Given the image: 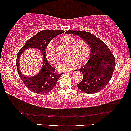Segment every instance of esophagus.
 Returning a JSON list of instances; mask_svg holds the SVG:
<instances>
[{
    "label": "esophagus",
    "instance_id": "34e87169",
    "mask_svg": "<svg viewBox=\"0 0 131 131\" xmlns=\"http://www.w3.org/2000/svg\"><path fill=\"white\" fill-rule=\"evenodd\" d=\"M77 69H75V70H71V71H68V72H67V73H69V74H72L73 73V72H75V71H77Z\"/></svg>",
    "mask_w": 131,
    "mask_h": 131
}]
</instances>
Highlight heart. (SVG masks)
<instances>
[{
	"instance_id": "obj_1",
	"label": "heart",
	"mask_w": 131,
	"mask_h": 131,
	"mask_svg": "<svg viewBox=\"0 0 131 131\" xmlns=\"http://www.w3.org/2000/svg\"><path fill=\"white\" fill-rule=\"evenodd\" d=\"M58 41L67 46V57L58 64V69L60 71H70L80 63L82 64L88 59L90 55V47L88 42L82 38L75 39L70 35L64 34L58 38ZM46 56L51 64H56L59 60V56L53 43H50L46 48Z\"/></svg>"
}]
</instances>
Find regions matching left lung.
I'll use <instances>...</instances> for the list:
<instances>
[{
    "mask_svg": "<svg viewBox=\"0 0 131 131\" xmlns=\"http://www.w3.org/2000/svg\"><path fill=\"white\" fill-rule=\"evenodd\" d=\"M66 33L81 36L91 48L89 60L80 69L83 79L77 85L78 88L88 94L102 91L113 76L115 67L114 55L102 40L91 33L82 31H67Z\"/></svg>",
    "mask_w": 131,
    "mask_h": 131,
    "instance_id": "8db88e82",
    "label": "left lung"
}]
</instances>
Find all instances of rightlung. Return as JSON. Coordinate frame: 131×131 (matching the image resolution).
<instances>
[{
  "label": "right lung",
  "instance_id": "1",
  "mask_svg": "<svg viewBox=\"0 0 131 131\" xmlns=\"http://www.w3.org/2000/svg\"><path fill=\"white\" fill-rule=\"evenodd\" d=\"M63 30H43L36 34L25 43L17 54L16 66L21 80L29 91L38 94H44L51 91L63 73L58 74L56 69L49 64L46 57V50L51 40L56 36L64 32ZM28 48H36L41 51L44 56V64L40 72L36 76L29 77L21 73L19 69V60L23 51Z\"/></svg>",
  "mask_w": 131,
  "mask_h": 131
}]
</instances>
